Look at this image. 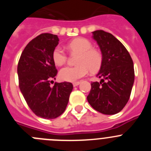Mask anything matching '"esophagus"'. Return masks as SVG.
I'll return each mask as SVG.
<instances>
[{
  "instance_id": "1",
  "label": "esophagus",
  "mask_w": 151,
  "mask_h": 151,
  "mask_svg": "<svg viewBox=\"0 0 151 151\" xmlns=\"http://www.w3.org/2000/svg\"><path fill=\"white\" fill-rule=\"evenodd\" d=\"M80 84V82H73V86H74V87H76V86H78V85H79Z\"/></svg>"
}]
</instances>
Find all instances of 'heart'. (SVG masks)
Instances as JSON below:
<instances>
[{
  "label": "heart",
  "instance_id": "1",
  "mask_svg": "<svg viewBox=\"0 0 151 151\" xmlns=\"http://www.w3.org/2000/svg\"><path fill=\"white\" fill-rule=\"evenodd\" d=\"M72 52L79 54L76 66H65L60 70V78L66 82H76L85 76L91 71H98L103 63L102 54L97 50L93 49V45L89 40L78 38L72 41L68 45ZM53 60L57 65L60 66L67 60L66 52L61 47L57 46L53 51Z\"/></svg>",
  "mask_w": 151,
  "mask_h": 151
}]
</instances>
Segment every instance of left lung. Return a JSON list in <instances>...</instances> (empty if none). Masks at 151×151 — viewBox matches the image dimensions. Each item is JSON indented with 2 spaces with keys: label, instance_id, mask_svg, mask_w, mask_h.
I'll return each mask as SVG.
<instances>
[{
  "label": "left lung",
  "instance_id": "obj_1",
  "mask_svg": "<svg viewBox=\"0 0 151 151\" xmlns=\"http://www.w3.org/2000/svg\"><path fill=\"white\" fill-rule=\"evenodd\" d=\"M101 49L103 63L100 82H91L87 100L94 110L113 115L124 108L131 95L134 80L133 61L124 45L112 34L103 30L92 32Z\"/></svg>",
  "mask_w": 151,
  "mask_h": 151
}]
</instances>
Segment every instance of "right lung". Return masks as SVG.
<instances>
[{
  "label": "right lung",
  "mask_w": 151,
  "mask_h": 151,
  "mask_svg": "<svg viewBox=\"0 0 151 151\" xmlns=\"http://www.w3.org/2000/svg\"><path fill=\"white\" fill-rule=\"evenodd\" d=\"M58 44L56 35L37 36L26 45L17 67L19 86L27 104L36 116L47 119L65 111L73 88L70 82L50 84L57 74L53 51Z\"/></svg>",
  "instance_id": "right-lung-1"
}]
</instances>
